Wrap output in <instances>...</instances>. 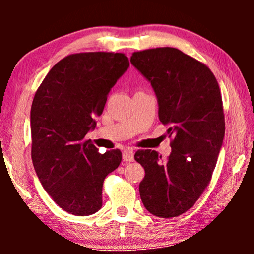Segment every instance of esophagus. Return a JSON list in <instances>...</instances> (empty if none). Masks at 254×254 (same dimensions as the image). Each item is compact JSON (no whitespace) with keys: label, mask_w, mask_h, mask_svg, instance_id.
<instances>
[{"label":"esophagus","mask_w":254,"mask_h":254,"mask_svg":"<svg viewBox=\"0 0 254 254\" xmlns=\"http://www.w3.org/2000/svg\"><path fill=\"white\" fill-rule=\"evenodd\" d=\"M123 159L125 162H133L134 161V151L131 149H125L123 151Z\"/></svg>","instance_id":"34e87169"}]
</instances>
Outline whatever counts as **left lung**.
Here are the masks:
<instances>
[{"mask_svg": "<svg viewBox=\"0 0 254 254\" xmlns=\"http://www.w3.org/2000/svg\"><path fill=\"white\" fill-rule=\"evenodd\" d=\"M130 62L151 83L159 120L169 127V137L173 136L165 162L150 149L135 152V161L145 171L141 200L155 216H179L209 185L223 143L220 86L206 64L173 47L134 52Z\"/></svg>", "mask_w": 254, "mask_h": 254, "instance_id": "obj_1", "label": "left lung"}]
</instances>
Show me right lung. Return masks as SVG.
I'll return each instance as SVG.
<instances>
[{"mask_svg": "<svg viewBox=\"0 0 254 254\" xmlns=\"http://www.w3.org/2000/svg\"><path fill=\"white\" fill-rule=\"evenodd\" d=\"M129 67L124 53L86 52L58 62L31 107V156L45 190L69 214L88 216L103 204L105 177L121 163L119 149L99 154L85 135Z\"/></svg>", "mask_w": 254, "mask_h": 254, "instance_id": "add662e5", "label": "right lung"}]
</instances>
